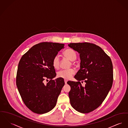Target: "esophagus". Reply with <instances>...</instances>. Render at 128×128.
<instances>
[{
    "label": "esophagus",
    "instance_id": "esophagus-1",
    "mask_svg": "<svg viewBox=\"0 0 128 128\" xmlns=\"http://www.w3.org/2000/svg\"><path fill=\"white\" fill-rule=\"evenodd\" d=\"M64 82H65V84H66V83H67V80H66V79H64Z\"/></svg>",
    "mask_w": 128,
    "mask_h": 128
}]
</instances>
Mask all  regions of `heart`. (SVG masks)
I'll return each mask as SVG.
<instances>
[{"label": "heart", "instance_id": "obj_1", "mask_svg": "<svg viewBox=\"0 0 128 128\" xmlns=\"http://www.w3.org/2000/svg\"><path fill=\"white\" fill-rule=\"evenodd\" d=\"M63 56L70 61H74L77 58V54L75 50L70 48L65 50L63 52ZM52 65L55 69H59L60 66V59L58 56H55L52 61ZM75 71L74 69L63 70L58 72L57 73V76L59 78L68 80L74 74Z\"/></svg>", "mask_w": 128, "mask_h": 128}]
</instances>
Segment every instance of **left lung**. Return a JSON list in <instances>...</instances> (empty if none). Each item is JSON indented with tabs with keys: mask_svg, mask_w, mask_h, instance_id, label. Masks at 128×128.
<instances>
[{
	"mask_svg": "<svg viewBox=\"0 0 128 128\" xmlns=\"http://www.w3.org/2000/svg\"><path fill=\"white\" fill-rule=\"evenodd\" d=\"M80 54V69L74 76L78 82L69 81V96L73 108L90 112L102 103L112 87L113 66L111 59L98 46L88 42L70 43ZM80 81L86 83L82 86Z\"/></svg>",
	"mask_w": 128,
	"mask_h": 128,
	"instance_id": "obj_1",
	"label": "left lung"
}]
</instances>
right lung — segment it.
Here are the masks:
<instances>
[{
  "mask_svg": "<svg viewBox=\"0 0 128 128\" xmlns=\"http://www.w3.org/2000/svg\"><path fill=\"white\" fill-rule=\"evenodd\" d=\"M64 46V44L58 43H40L20 60L16 86L25 105L34 113H47L56 105L65 82L61 78L52 79L56 74L52 61ZM46 80L49 82L45 84Z\"/></svg>",
  "mask_w": 128,
  "mask_h": 128,
  "instance_id": "1",
  "label": "right lung"
}]
</instances>
